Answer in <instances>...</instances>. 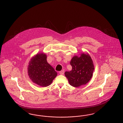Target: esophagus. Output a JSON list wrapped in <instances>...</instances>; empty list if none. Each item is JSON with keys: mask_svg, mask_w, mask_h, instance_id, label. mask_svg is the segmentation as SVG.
Masks as SVG:
<instances>
[{"mask_svg": "<svg viewBox=\"0 0 123 123\" xmlns=\"http://www.w3.org/2000/svg\"><path fill=\"white\" fill-rule=\"evenodd\" d=\"M64 70H61V71H60V72H59V74H60V75H64Z\"/></svg>", "mask_w": 123, "mask_h": 123, "instance_id": "esophagus-1", "label": "esophagus"}]
</instances>
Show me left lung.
I'll return each mask as SVG.
<instances>
[{"instance_id": "8db88e82", "label": "left lung", "mask_w": 123, "mask_h": 123, "mask_svg": "<svg viewBox=\"0 0 123 123\" xmlns=\"http://www.w3.org/2000/svg\"><path fill=\"white\" fill-rule=\"evenodd\" d=\"M79 55L74 56L70 61L72 70L64 73L70 85L76 88L87 83L94 70V63L90 55L84 53Z\"/></svg>"}]
</instances>
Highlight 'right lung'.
<instances>
[{
	"mask_svg": "<svg viewBox=\"0 0 123 123\" xmlns=\"http://www.w3.org/2000/svg\"><path fill=\"white\" fill-rule=\"evenodd\" d=\"M47 55L39 53L30 59L28 66V73L31 80L42 87L48 86L57 76V72L47 60Z\"/></svg>",
	"mask_w": 123,
	"mask_h": 123,
	"instance_id": "right-lung-1",
	"label": "right lung"
}]
</instances>
